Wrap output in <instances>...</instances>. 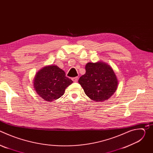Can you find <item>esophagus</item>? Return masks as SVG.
Returning <instances> with one entry per match:
<instances>
[{"label": "esophagus", "mask_w": 153, "mask_h": 153, "mask_svg": "<svg viewBox=\"0 0 153 153\" xmlns=\"http://www.w3.org/2000/svg\"><path fill=\"white\" fill-rule=\"evenodd\" d=\"M78 79H79L78 77H73V78H72V80H73V82H77L78 81Z\"/></svg>", "instance_id": "34e87169"}]
</instances>
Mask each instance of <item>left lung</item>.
Here are the masks:
<instances>
[{
	"label": "left lung",
	"mask_w": 153,
	"mask_h": 153,
	"mask_svg": "<svg viewBox=\"0 0 153 153\" xmlns=\"http://www.w3.org/2000/svg\"><path fill=\"white\" fill-rule=\"evenodd\" d=\"M86 73L79 80L86 95L95 102L108 99L116 92L118 80L112 68L105 62H88Z\"/></svg>",
	"instance_id": "left-lung-1"
}]
</instances>
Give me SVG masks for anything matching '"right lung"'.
I'll return each mask as SVG.
<instances>
[{
  "mask_svg": "<svg viewBox=\"0 0 153 153\" xmlns=\"http://www.w3.org/2000/svg\"><path fill=\"white\" fill-rule=\"evenodd\" d=\"M73 81L56 65L43 67L36 74L34 88L37 94L45 101L52 102L62 97Z\"/></svg>",
  "mask_w": 153,
  "mask_h": 153,
  "instance_id": "add662e5",
  "label": "right lung"
}]
</instances>
